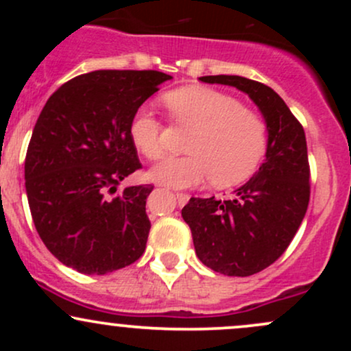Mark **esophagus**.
<instances>
[{"instance_id": "34e87169", "label": "esophagus", "mask_w": 351, "mask_h": 351, "mask_svg": "<svg viewBox=\"0 0 351 351\" xmlns=\"http://www.w3.org/2000/svg\"><path fill=\"white\" fill-rule=\"evenodd\" d=\"M176 199H178V203L183 206V204L188 203L189 195H186V193H176Z\"/></svg>"}]
</instances>
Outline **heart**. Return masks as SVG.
Returning a JSON list of instances; mask_svg holds the SVG:
<instances>
[{
    "mask_svg": "<svg viewBox=\"0 0 351 351\" xmlns=\"http://www.w3.org/2000/svg\"><path fill=\"white\" fill-rule=\"evenodd\" d=\"M170 114L196 127L188 145L189 156H168L152 167L148 178L171 188H193L209 178L229 186L247 178L265 152V125L259 115L224 92L209 87H181L163 97ZM130 138L147 158L165 152L163 125L148 108L130 122Z\"/></svg>",
    "mask_w": 351,
    "mask_h": 351,
    "instance_id": "1",
    "label": "heart"
}]
</instances>
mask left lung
I'll return each mask as SVG.
<instances>
[{
	"instance_id": "8db88e82",
	"label": "left lung",
	"mask_w": 351,
	"mask_h": 351,
	"mask_svg": "<svg viewBox=\"0 0 351 351\" xmlns=\"http://www.w3.org/2000/svg\"><path fill=\"white\" fill-rule=\"evenodd\" d=\"M201 82L236 87L256 104L267 130L265 160L234 198H191L181 209L198 259L215 272L247 277L269 267L299 231L310 198L307 140L277 92L241 75Z\"/></svg>"
}]
</instances>
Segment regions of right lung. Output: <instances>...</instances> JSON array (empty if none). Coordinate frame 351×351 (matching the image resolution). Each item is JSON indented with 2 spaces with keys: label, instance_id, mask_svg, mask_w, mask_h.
I'll list each match as a JSON object with an SVG mask.
<instances>
[{
  "label": "right lung",
  "instance_id": "obj_1",
  "mask_svg": "<svg viewBox=\"0 0 351 351\" xmlns=\"http://www.w3.org/2000/svg\"><path fill=\"white\" fill-rule=\"evenodd\" d=\"M158 71H94L60 86L34 125L24 180L36 231L67 267L104 276L145 251L152 184H119L138 170L130 122L160 84Z\"/></svg>",
  "mask_w": 351,
  "mask_h": 351
}]
</instances>
